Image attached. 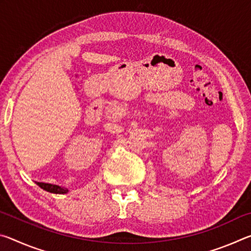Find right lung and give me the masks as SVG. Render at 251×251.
I'll return each mask as SVG.
<instances>
[{"mask_svg": "<svg viewBox=\"0 0 251 251\" xmlns=\"http://www.w3.org/2000/svg\"><path fill=\"white\" fill-rule=\"evenodd\" d=\"M42 189L46 190V192L54 193V194H66L69 192V189L63 188V187H59L57 185H52V184H45V182H37Z\"/></svg>", "mask_w": 251, "mask_h": 251, "instance_id": "1", "label": "right lung"}]
</instances>
